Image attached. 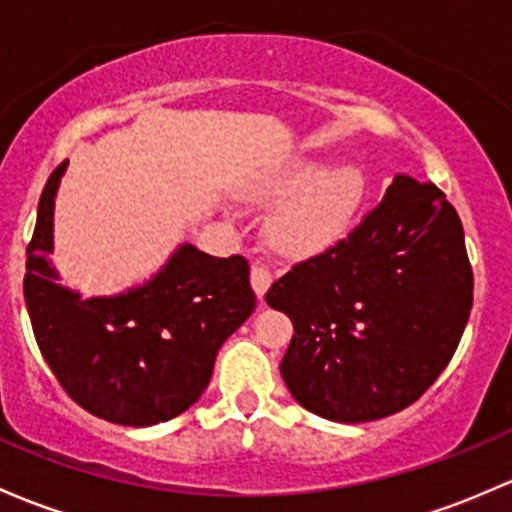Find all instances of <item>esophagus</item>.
Listing matches in <instances>:
<instances>
[{
  "instance_id": "1",
  "label": "esophagus",
  "mask_w": 512,
  "mask_h": 512,
  "mask_svg": "<svg viewBox=\"0 0 512 512\" xmlns=\"http://www.w3.org/2000/svg\"><path fill=\"white\" fill-rule=\"evenodd\" d=\"M250 282H252V289H255L257 299H262L267 294V289H270V284H272V272L267 270L265 265H252Z\"/></svg>"
}]
</instances>
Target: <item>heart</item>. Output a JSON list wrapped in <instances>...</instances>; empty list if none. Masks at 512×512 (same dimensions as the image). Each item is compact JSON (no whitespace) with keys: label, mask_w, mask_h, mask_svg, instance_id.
<instances>
[{"label":"heart","mask_w":512,"mask_h":512,"mask_svg":"<svg viewBox=\"0 0 512 512\" xmlns=\"http://www.w3.org/2000/svg\"><path fill=\"white\" fill-rule=\"evenodd\" d=\"M365 174L355 164L331 169L328 157H297L255 188L260 203H284L270 218L272 247L292 260L331 250L348 233L365 203Z\"/></svg>","instance_id":"heart-1"}]
</instances>
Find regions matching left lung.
<instances>
[{
	"label": "left lung",
	"instance_id": "left-lung-1",
	"mask_svg": "<svg viewBox=\"0 0 512 512\" xmlns=\"http://www.w3.org/2000/svg\"><path fill=\"white\" fill-rule=\"evenodd\" d=\"M294 336L282 378L304 410L360 424L410 407L449 365L473 304L464 225L444 193L397 174L338 245L265 294Z\"/></svg>",
	"mask_w": 512,
	"mask_h": 512
}]
</instances>
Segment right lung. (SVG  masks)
<instances>
[{"label": "right lung", "instance_id": "1", "mask_svg": "<svg viewBox=\"0 0 512 512\" xmlns=\"http://www.w3.org/2000/svg\"><path fill=\"white\" fill-rule=\"evenodd\" d=\"M63 161L43 186L26 247L24 299L48 368L83 410L112 424L152 427L203 395L215 355L255 309L245 257L181 245L142 287L83 299L58 284L53 198Z\"/></svg>", "mask_w": 512, "mask_h": 512}]
</instances>
